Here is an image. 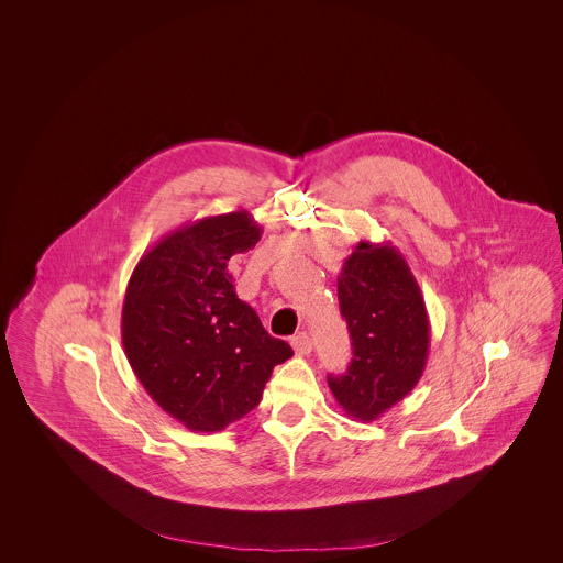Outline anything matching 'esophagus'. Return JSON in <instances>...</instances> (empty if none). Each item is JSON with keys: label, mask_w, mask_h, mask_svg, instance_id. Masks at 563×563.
I'll use <instances>...</instances> for the list:
<instances>
[{"label": "esophagus", "mask_w": 563, "mask_h": 563, "mask_svg": "<svg viewBox=\"0 0 563 563\" xmlns=\"http://www.w3.org/2000/svg\"><path fill=\"white\" fill-rule=\"evenodd\" d=\"M291 346H294L295 354H310L312 352V338L306 331H301L291 340Z\"/></svg>", "instance_id": "34e87169"}]
</instances>
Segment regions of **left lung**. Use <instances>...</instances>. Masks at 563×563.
<instances>
[{
    "label": "left lung",
    "mask_w": 563,
    "mask_h": 563,
    "mask_svg": "<svg viewBox=\"0 0 563 563\" xmlns=\"http://www.w3.org/2000/svg\"><path fill=\"white\" fill-rule=\"evenodd\" d=\"M352 361L329 388L346 416L374 422L402 401L427 367L430 322L418 280L390 242L361 241L338 278Z\"/></svg>",
    "instance_id": "1"
}]
</instances>
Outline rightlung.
<instances>
[{
	"instance_id": "obj_1",
	"label": "right lung",
	"mask_w": 563,
	"mask_h": 563,
	"mask_svg": "<svg viewBox=\"0 0 563 563\" xmlns=\"http://www.w3.org/2000/svg\"><path fill=\"white\" fill-rule=\"evenodd\" d=\"M262 225L246 211L186 223L139 260L122 306V344L136 379L196 432H217L257 402L294 350L239 299L228 262Z\"/></svg>"
}]
</instances>
